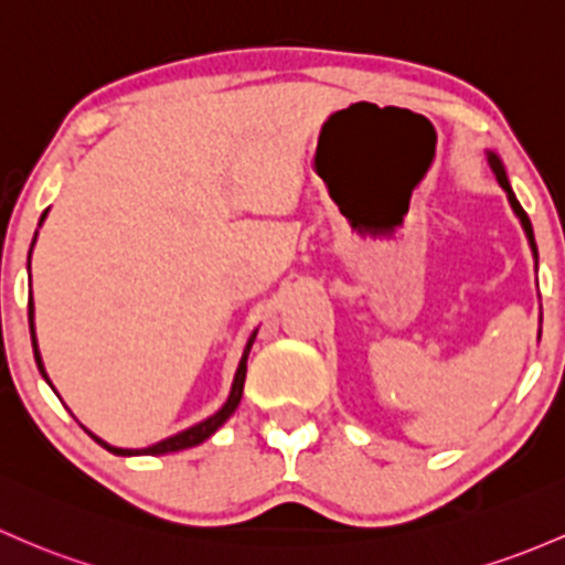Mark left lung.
<instances>
[{"label": "left lung", "mask_w": 565, "mask_h": 565, "mask_svg": "<svg viewBox=\"0 0 565 565\" xmlns=\"http://www.w3.org/2000/svg\"><path fill=\"white\" fill-rule=\"evenodd\" d=\"M490 168H492V173H495L498 183H501V186H503V192L509 194V203H512L514 213H518V216H520L522 227H525V235H527V241H531V248H533V254H536V241H533V227H531V218H527V213L522 211V205L518 203V198H514L512 186H509V181H507V173H503V168H501V162H498V157H495V153H490Z\"/></svg>", "instance_id": "left-lung-1"}]
</instances>
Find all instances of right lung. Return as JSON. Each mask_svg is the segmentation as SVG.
<instances>
[{
	"mask_svg": "<svg viewBox=\"0 0 565 565\" xmlns=\"http://www.w3.org/2000/svg\"><path fill=\"white\" fill-rule=\"evenodd\" d=\"M43 218H45V213H43ZM34 246V243H32ZM34 306H32V300H29V330H32V347H34V360H38V367H40V373H43L45 376V367H43V360H40V352H38V338H34ZM254 338H257V332H254L252 338H248V343H246V352H243V360H241V365H237V373H235V384H233V392H230V401L224 403L222 408H218L216 414H213V417H207L205 423H200V425H194V427H189V430H183V433H178V436H170V438H164V441H159V444H153V447H148V449H118V447H110V444H105L103 438H97L94 436V441L97 444H103L105 449H108V452H113V455H168V452H181V449H189V447H198V444H203L205 438H211L213 433L218 430V427H222L224 423H227L230 417H233V412L237 408V403H241V397H243V382H246V360H248V352H252V343H254ZM45 382H47V376H45ZM51 384V382H47Z\"/></svg>",
	"mask_w": 565,
	"mask_h": 565,
	"instance_id": "1",
	"label": "right lung"
}]
</instances>
